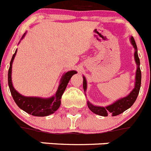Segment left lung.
Returning <instances> with one entry per match:
<instances>
[{"mask_svg": "<svg viewBox=\"0 0 151 151\" xmlns=\"http://www.w3.org/2000/svg\"><path fill=\"white\" fill-rule=\"evenodd\" d=\"M131 43L133 45L134 50H135V51H134V60H135L136 64L138 65L137 70H136L135 85H134V89L131 91V93L128 96L122 97L112 104L107 106H104H104H94L89 101H88V106L91 110V111H92L95 114L102 116H107L110 114H111L113 116L119 115L132 106L134 101L137 99V97H138V93H139L140 88H141V69H140V60L138 55L137 45H136L133 37H131ZM83 88L85 91H86V88H87V82H86L85 76H83Z\"/></svg>", "mask_w": 151, "mask_h": 151, "instance_id": "obj_1", "label": "left lung"}]
</instances>
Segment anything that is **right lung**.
Instances as JSON below:
<instances>
[{
	"label": "right lung",
	"mask_w": 151,
	"mask_h": 151,
	"mask_svg": "<svg viewBox=\"0 0 151 151\" xmlns=\"http://www.w3.org/2000/svg\"><path fill=\"white\" fill-rule=\"evenodd\" d=\"M26 34V33H25ZM25 34L22 37V39L25 36ZM17 50L12 57L10 63V68L8 70V85L10 88V93L12 94L13 100L19 107L26 112L29 114L35 116H46L54 113L56 110H58L61 104V97L63 94L64 91L66 88L69 80L73 75L77 73L76 71L72 70L63 74L61 78L59 87L56 92L55 95L50 98H41L36 97H25L18 93L15 90L12 84L11 73H12V63L14 60Z\"/></svg>",
	"instance_id": "1"
}]
</instances>
